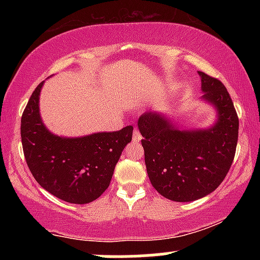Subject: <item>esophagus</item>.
Listing matches in <instances>:
<instances>
[{"label": "esophagus", "mask_w": 260, "mask_h": 260, "mask_svg": "<svg viewBox=\"0 0 260 260\" xmlns=\"http://www.w3.org/2000/svg\"><path fill=\"white\" fill-rule=\"evenodd\" d=\"M142 140V134H140V132L138 129H134L133 131V142H140Z\"/></svg>", "instance_id": "esophagus-1"}]
</instances>
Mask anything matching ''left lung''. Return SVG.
Wrapping results in <instances>:
<instances>
[{"instance_id": "1", "label": "left lung", "mask_w": 260, "mask_h": 260, "mask_svg": "<svg viewBox=\"0 0 260 260\" xmlns=\"http://www.w3.org/2000/svg\"><path fill=\"white\" fill-rule=\"evenodd\" d=\"M202 99L217 111L208 129L180 131L156 112L138 120L145 166L151 184L174 202H192L215 190L228 175L238 139V116L228 89L219 79L198 72Z\"/></svg>"}]
</instances>
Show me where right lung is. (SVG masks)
I'll use <instances>...</instances> for the list:
<instances>
[{"label": "right lung", "mask_w": 260, "mask_h": 260, "mask_svg": "<svg viewBox=\"0 0 260 260\" xmlns=\"http://www.w3.org/2000/svg\"><path fill=\"white\" fill-rule=\"evenodd\" d=\"M44 82L32 91L20 123L25 161L44 189L72 204H86L107 189L122 151L132 140L133 127L78 138L55 136L39 113Z\"/></svg>", "instance_id": "obj_1"}]
</instances>
